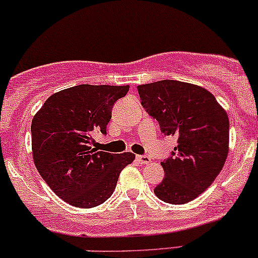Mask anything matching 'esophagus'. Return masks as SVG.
<instances>
[{"instance_id": "1", "label": "esophagus", "mask_w": 258, "mask_h": 258, "mask_svg": "<svg viewBox=\"0 0 258 258\" xmlns=\"http://www.w3.org/2000/svg\"><path fill=\"white\" fill-rule=\"evenodd\" d=\"M136 160L139 161L140 163H142V165H147V163L151 162V158L148 157V156H146V155L136 156Z\"/></svg>"}]
</instances>
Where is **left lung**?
<instances>
[{"mask_svg":"<svg viewBox=\"0 0 258 258\" xmlns=\"http://www.w3.org/2000/svg\"><path fill=\"white\" fill-rule=\"evenodd\" d=\"M141 105L165 136L177 137L171 157L161 162L166 176L155 187L162 201L183 205L212 184L228 153L230 122L215 96L175 80L137 86Z\"/></svg>","mask_w":258,"mask_h":258,"instance_id":"left-lung-1","label":"left lung"}]
</instances>
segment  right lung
Listing matches in <instances>:
<instances>
[{
	"instance_id": "1",
	"label": "right lung",
	"mask_w": 258,
	"mask_h": 258,
	"mask_svg": "<svg viewBox=\"0 0 258 258\" xmlns=\"http://www.w3.org/2000/svg\"><path fill=\"white\" fill-rule=\"evenodd\" d=\"M130 86L79 85L53 93L31 123L36 168L49 188L75 207H96L114 191L131 152L91 147L93 132L106 135L112 107Z\"/></svg>"
}]
</instances>
